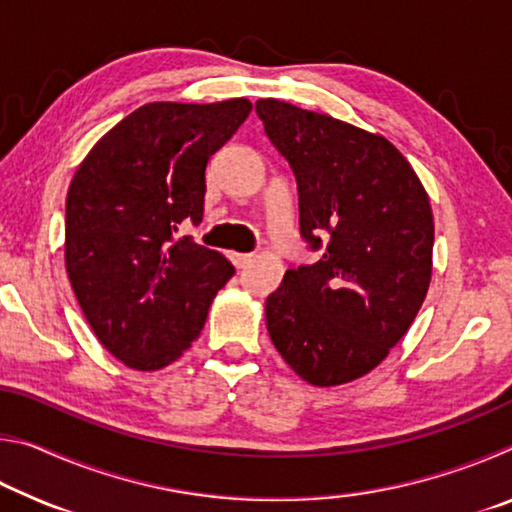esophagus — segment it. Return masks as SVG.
Here are the masks:
<instances>
[{
    "label": "esophagus",
    "instance_id": "esophagus-1",
    "mask_svg": "<svg viewBox=\"0 0 512 512\" xmlns=\"http://www.w3.org/2000/svg\"><path fill=\"white\" fill-rule=\"evenodd\" d=\"M253 259H255L253 253H235V255H232V262H235V266H239V268L248 266L250 262H253Z\"/></svg>",
    "mask_w": 512,
    "mask_h": 512
}]
</instances>
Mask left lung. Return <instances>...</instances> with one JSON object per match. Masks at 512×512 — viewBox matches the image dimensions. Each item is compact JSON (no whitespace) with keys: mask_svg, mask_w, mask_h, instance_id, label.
Masks as SVG:
<instances>
[{"mask_svg":"<svg viewBox=\"0 0 512 512\" xmlns=\"http://www.w3.org/2000/svg\"><path fill=\"white\" fill-rule=\"evenodd\" d=\"M255 110L296 176L300 235L323 248L266 298L268 334L309 384H348L388 357L427 296L429 196L386 137L280 99Z\"/></svg>","mask_w":512,"mask_h":512,"instance_id":"8db88e82","label":"left lung"}]
</instances>
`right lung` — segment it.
Listing matches in <instances>:
<instances>
[{
  "label": "right lung",
  "mask_w": 512,
  "mask_h": 512,
  "mask_svg": "<svg viewBox=\"0 0 512 512\" xmlns=\"http://www.w3.org/2000/svg\"><path fill=\"white\" fill-rule=\"evenodd\" d=\"M248 99L155 101L92 146L65 203V266L103 348L133 370H160L192 345L235 266L173 239L203 219L210 155L250 115Z\"/></svg>",
  "instance_id": "add662e5"
}]
</instances>
